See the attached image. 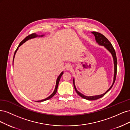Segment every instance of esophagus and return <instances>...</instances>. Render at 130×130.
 Masks as SVG:
<instances>
[{"label":"esophagus","instance_id":"1","mask_svg":"<svg viewBox=\"0 0 130 130\" xmlns=\"http://www.w3.org/2000/svg\"><path fill=\"white\" fill-rule=\"evenodd\" d=\"M66 69L67 70H71V69H72V66L70 65H68L66 67Z\"/></svg>","mask_w":130,"mask_h":130}]
</instances>
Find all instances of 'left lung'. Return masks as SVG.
<instances>
[{"instance_id": "left-lung-1", "label": "left lung", "mask_w": 130, "mask_h": 130, "mask_svg": "<svg viewBox=\"0 0 130 130\" xmlns=\"http://www.w3.org/2000/svg\"><path fill=\"white\" fill-rule=\"evenodd\" d=\"M92 33L94 35L95 38V40L100 45H103L105 47L108 51H109L111 54H112L113 58V60H114V64H115V75H114V80H113V83L112 86L110 87V89H108L105 93H104V94L102 95H95V96H91V97H87V96H85L84 95H83V94L80 93L79 92H78L77 89L76 87L75 86L74 84V80L73 79V86L74 87V89L76 90V92L77 94L80 96L81 97H82L84 99H85L89 100H97L98 99L100 98L103 97L104 95H105L108 91L110 90V89L112 87L114 83L116 80V76H117V57H116V51L115 50V48L113 47L112 45L110 43V41L108 40L107 38L105 37L103 35L101 34L99 32H92Z\"/></svg>"}]
</instances>
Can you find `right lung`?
<instances>
[{
  "instance_id": "obj_1",
  "label": "right lung",
  "mask_w": 130,
  "mask_h": 130,
  "mask_svg": "<svg viewBox=\"0 0 130 130\" xmlns=\"http://www.w3.org/2000/svg\"><path fill=\"white\" fill-rule=\"evenodd\" d=\"M37 36H38L37 35H36V33H32V34H31V35H28V36H27V37L25 38L23 40H22V41H21V42H20V44H19V45H18V46L16 50L15 51V52H14V56H13V59H14V58L15 54L17 51V50H18V47L20 46V45H22L25 42V41H27V40L30 39H31V38H35V37H37ZM42 36H43V35L41 36V37H42ZM62 74H63V72H61V73H60V74L59 76V77H58L57 79L56 87H55V89H54V92H53V93H52V94L50 95L49 96V97H47V98L41 100H39V101H37V102H41L45 101V100H48V99H50V98H51L52 97H53V96H54V95L56 94V93H57V89H58V84H59V80H60V78H61V76L62 75Z\"/></svg>"
}]
</instances>
